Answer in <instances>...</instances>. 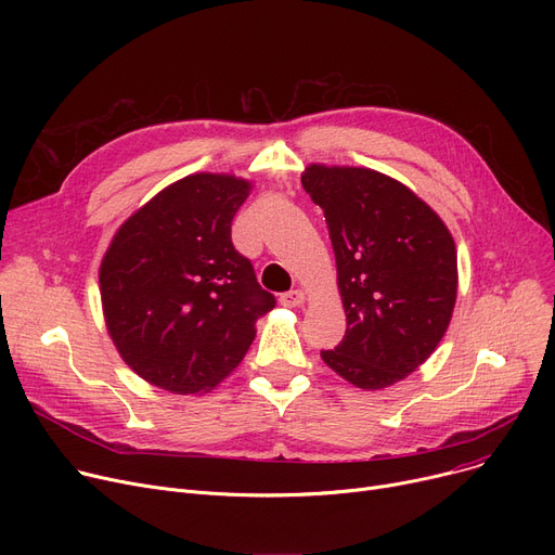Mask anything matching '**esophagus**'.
Returning <instances> with one entry per match:
<instances>
[{
	"label": "esophagus",
	"instance_id": "34e87169",
	"mask_svg": "<svg viewBox=\"0 0 555 555\" xmlns=\"http://www.w3.org/2000/svg\"><path fill=\"white\" fill-rule=\"evenodd\" d=\"M285 308H297L306 301V295L301 293V289H289V293H283L281 299H279Z\"/></svg>",
	"mask_w": 555,
	"mask_h": 555
}]
</instances>
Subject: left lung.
Wrapping results in <instances>:
<instances>
[{
    "instance_id": "1",
    "label": "left lung",
    "mask_w": 555,
    "mask_h": 555,
    "mask_svg": "<svg viewBox=\"0 0 555 555\" xmlns=\"http://www.w3.org/2000/svg\"><path fill=\"white\" fill-rule=\"evenodd\" d=\"M301 184L324 209L346 312V335L322 360L360 389H385L416 371L450 326L452 233L414 191L371 168L310 164Z\"/></svg>"
}]
</instances>
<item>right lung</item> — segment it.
I'll list each match as a JSON object with an SVG mask.
<instances>
[{
  "mask_svg": "<svg viewBox=\"0 0 555 555\" xmlns=\"http://www.w3.org/2000/svg\"><path fill=\"white\" fill-rule=\"evenodd\" d=\"M249 191L233 175H189L112 238L99 272L105 324L145 383L184 396L211 391L276 306L231 243V220Z\"/></svg>",
  "mask_w": 555,
  "mask_h": 555,
  "instance_id": "1",
  "label": "right lung"
}]
</instances>
